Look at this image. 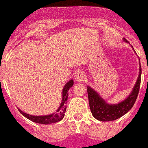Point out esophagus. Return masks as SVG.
Listing matches in <instances>:
<instances>
[{"mask_svg":"<svg viewBox=\"0 0 148 148\" xmlns=\"http://www.w3.org/2000/svg\"><path fill=\"white\" fill-rule=\"evenodd\" d=\"M85 78V75L83 72L78 71L75 73V79L78 82H81V81H83Z\"/></svg>","mask_w":148,"mask_h":148,"instance_id":"obj_1","label":"esophagus"}]
</instances>
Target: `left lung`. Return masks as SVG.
I'll return each instance as SVG.
<instances>
[{
  "label": "left lung",
  "instance_id": "left-lung-1",
  "mask_svg": "<svg viewBox=\"0 0 148 148\" xmlns=\"http://www.w3.org/2000/svg\"><path fill=\"white\" fill-rule=\"evenodd\" d=\"M124 40L127 42L126 39H124ZM141 75L142 69L141 65H140L138 78L129 96L122 102L114 105L107 103L95 90L90 86H87L88 103L93 116L100 121H110L116 120L127 113L134 105L138 96L141 82Z\"/></svg>",
  "mask_w": 148,
  "mask_h": 148
}]
</instances>
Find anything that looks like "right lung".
<instances>
[{
  "instance_id": "obj_1",
  "label": "right lung",
  "mask_w": 148,
  "mask_h": 148,
  "mask_svg": "<svg viewBox=\"0 0 148 148\" xmlns=\"http://www.w3.org/2000/svg\"><path fill=\"white\" fill-rule=\"evenodd\" d=\"M73 84H74L73 80H70L64 85L62 90V102L59 108L57 109V112H54V113L50 114V115H39V116H37V115H29V114L26 113V112H22L21 110H19L20 113L23 115L25 118L32 121L35 122V123H41V124H49V123H54L60 121L61 120H62L64 116L66 108H67L66 105H67V97H68V91L73 86Z\"/></svg>"
}]
</instances>
